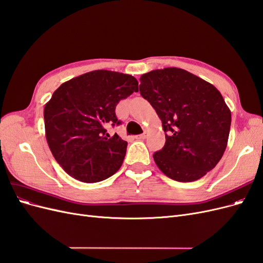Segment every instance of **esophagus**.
<instances>
[{"label": "esophagus", "instance_id": "obj_1", "mask_svg": "<svg viewBox=\"0 0 263 263\" xmlns=\"http://www.w3.org/2000/svg\"><path fill=\"white\" fill-rule=\"evenodd\" d=\"M146 137H147V134L146 133L141 134V135H137V136H135V138H136L137 140H144Z\"/></svg>", "mask_w": 263, "mask_h": 263}]
</instances>
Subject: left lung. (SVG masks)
Listing matches in <instances>:
<instances>
[{
    "mask_svg": "<svg viewBox=\"0 0 263 263\" xmlns=\"http://www.w3.org/2000/svg\"><path fill=\"white\" fill-rule=\"evenodd\" d=\"M139 91L162 122L165 145L154 155L166 177L193 182L214 169L224 155L232 113L210 82L180 68L150 71Z\"/></svg>",
    "mask_w": 263,
    "mask_h": 263,
    "instance_id": "1",
    "label": "left lung"
}]
</instances>
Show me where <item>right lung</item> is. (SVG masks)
<instances>
[{
    "mask_svg": "<svg viewBox=\"0 0 263 263\" xmlns=\"http://www.w3.org/2000/svg\"><path fill=\"white\" fill-rule=\"evenodd\" d=\"M133 92V76L94 70L62 83L44 108L45 134L49 149L70 177L95 183L112 177L122 166L127 141L106 134L118 125L116 105Z\"/></svg>",
    "mask_w": 263,
    "mask_h": 263,
    "instance_id": "1",
    "label": "right lung"
}]
</instances>
